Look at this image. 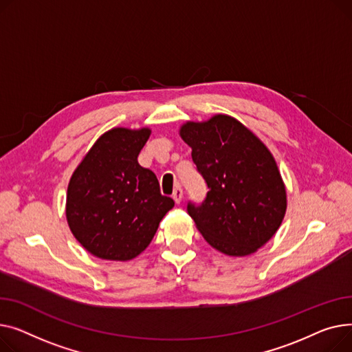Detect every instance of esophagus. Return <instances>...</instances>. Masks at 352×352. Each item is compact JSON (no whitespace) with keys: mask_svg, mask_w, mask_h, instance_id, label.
Listing matches in <instances>:
<instances>
[{"mask_svg":"<svg viewBox=\"0 0 352 352\" xmlns=\"http://www.w3.org/2000/svg\"><path fill=\"white\" fill-rule=\"evenodd\" d=\"M172 197H173V200H175L176 203H180V201H182V197H183V189L180 188V184H177L176 188H175Z\"/></svg>","mask_w":352,"mask_h":352,"instance_id":"34e87169","label":"esophagus"}]
</instances>
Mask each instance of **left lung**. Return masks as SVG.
<instances>
[{"label":"left lung","mask_w":352,"mask_h":352,"mask_svg":"<svg viewBox=\"0 0 352 352\" xmlns=\"http://www.w3.org/2000/svg\"><path fill=\"white\" fill-rule=\"evenodd\" d=\"M180 136L192 148L193 163L209 189L201 203H188L199 232L224 254L254 253L274 236L285 214V188L274 157L227 115L188 122Z\"/></svg>","instance_id":"8db88e82"}]
</instances>
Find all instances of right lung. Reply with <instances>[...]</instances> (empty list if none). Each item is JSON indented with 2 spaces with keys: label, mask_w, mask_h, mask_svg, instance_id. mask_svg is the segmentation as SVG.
Listing matches in <instances>:
<instances>
[{
  "label": "right lung",
  "mask_w": 352,
  "mask_h": 352,
  "mask_svg": "<svg viewBox=\"0 0 352 352\" xmlns=\"http://www.w3.org/2000/svg\"><path fill=\"white\" fill-rule=\"evenodd\" d=\"M151 131L115 128L103 133L74 172L67 219L75 239L94 256L126 261L151 244L175 201L160 193L156 175L138 156Z\"/></svg>",
  "instance_id": "add662e5"
}]
</instances>
